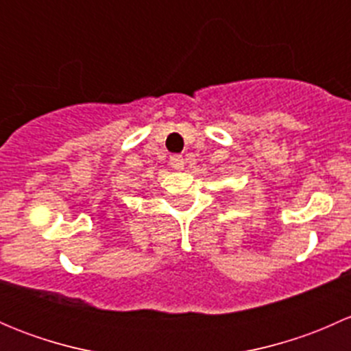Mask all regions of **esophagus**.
I'll list each match as a JSON object with an SVG mask.
<instances>
[{
	"label": "esophagus",
	"mask_w": 351,
	"mask_h": 351,
	"mask_svg": "<svg viewBox=\"0 0 351 351\" xmlns=\"http://www.w3.org/2000/svg\"><path fill=\"white\" fill-rule=\"evenodd\" d=\"M169 166H171L173 169H176V171H180V169H183V166H185V159L180 154L171 156V158H169Z\"/></svg>",
	"instance_id": "34e87169"
}]
</instances>
